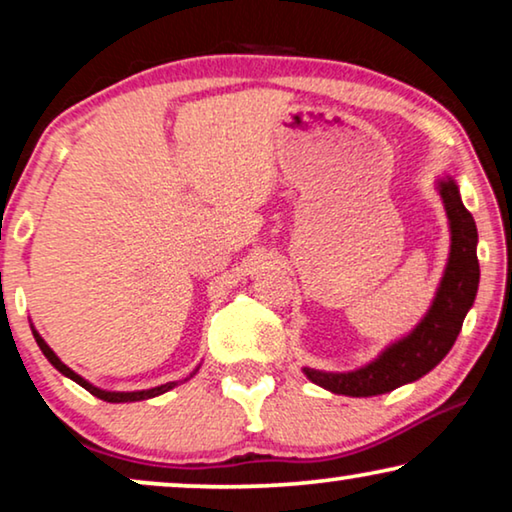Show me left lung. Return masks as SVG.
Returning <instances> with one entry per match:
<instances>
[{"label":"left lung","mask_w":512,"mask_h":512,"mask_svg":"<svg viewBox=\"0 0 512 512\" xmlns=\"http://www.w3.org/2000/svg\"><path fill=\"white\" fill-rule=\"evenodd\" d=\"M438 193L443 198L450 221V256L440 279L436 298L422 321L405 335L382 349V354L366 366L347 373H326L317 368H303L307 380L342 396H380L424 377L450 352L461 331L468 310L473 307L480 284L478 263V228L459 195L454 177L438 179Z\"/></svg>","instance_id":"1"}]
</instances>
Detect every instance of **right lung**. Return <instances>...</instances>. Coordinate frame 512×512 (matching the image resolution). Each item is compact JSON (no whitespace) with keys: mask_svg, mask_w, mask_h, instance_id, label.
Masks as SVG:
<instances>
[{"mask_svg":"<svg viewBox=\"0 0 512 512\" xmlns=\"http://www.w3.org/2000/svg\"><path fill=\"white\" fill-rule=\"evenodd\" d=\"M32 333H34V340H37V345H39L41 352H44L46 359L53 363V368H58L62 375L69 377V380H74L76 384H81L83 389L90 391V394L97 396V398H102V401H107V403H135V401H146V398H153V396L165 394V391H170V389H174V387H177V384H179V382H167V384H160V387L142 389V391H107V389H100V387H95V384H90L88 380H83V377H81L79 373H74V370L69 368V366H65V363H62V361L58 359V354H55L53 349L46 345V340L41 338V335H39L37 331H34V326H32ZM195 373H198V368L193 370L191 377H193ZM186 380H188V377H186ZM186 380H184V382H186Z\"/></svg>","mask_w":512,"mask_h":512,"instance_id":"1","label":"right lung"}]
</instances>
